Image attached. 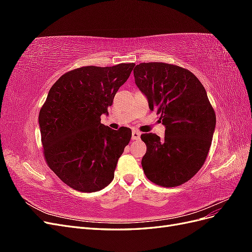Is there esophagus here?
<instances>
[{"label": "esophagus", "instance_id": "esophagus-1", "mask_svg": "<svg viewBox=\"0 0 252 252\" xmlns=\"http://www.w3.org/2000/svg\"><path fill=\"white\" fill-rule=\"evenodd\" d=\"M141 138V132L138 130H133L132 131V140H140Z\"/></svg>", "mask_w": 252, "mask_h": 252}]
</instances>
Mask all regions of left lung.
Wrapping results in <instances>:
<instances>
[{
	"label": "left lung",
	"instance_id": "left-lung-1",
	"mask_svg": "<svg viewBox=\"0 0 252 252\" xmlns=\"http://www.w3.org/2000/svg\"><path fill=\"white\" fill-rule=\"evenodd\" d=\"M136 86L147 96L150 110L165 125V136L143 133L147 151L142 167L147 179L163 187L180 186L204 165L216 128V112L202 83L185 68L167 63H141Z\"/></svg>",
	"mask_w": 252,
	"mask_h": 252
}]
</instances>
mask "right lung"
<instances>
[{
    "instance_id": "add662e5",
    "label": "right lung",
    "mask_w": 252,
    "mask_h": 252,
    "mask_svg": "<svg viewBox=\"0 0 252 252\" xmlns=\"http://www.w3.org/2000/svg\"><path fill=\"white\" fill-rule=\"evenodd\" d=\"M134 63L84 66L67 71L50 88L39 113L43 154L49 168L70 188L94 192L114 178L131 129L101 124Z\"/></svg>"
}]
</instances>
